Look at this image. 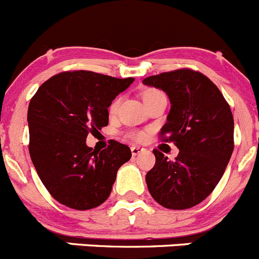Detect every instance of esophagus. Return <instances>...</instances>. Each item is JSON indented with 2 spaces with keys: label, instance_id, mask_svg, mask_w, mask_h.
<instances>
[{
  "label": "esophagus",
  "instance_id": "esophagus-1",
  "mask_svg": "<svg viewBox=\"0 0 259 259\" xmlns=\"http://www.w3.org/2000/svg\"><path fill=\"white\" fill-rule=\"evenodd\" d=\"M130 149H132V154H133V156H138V154H139V153L144 152V148H142V147H139V146H133Z\"/></svg>",
  "mask_w": 259,
  "mask_h": 259
}]
</instances>
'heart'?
<instances>
[{
	"label": "heart",
	"instance_id": "heart-1",
	"mask_svg": "<svg viewBox=\"0 0 259 259\" xmlns=\"http://www.w3.org/2000/svg\"><path fill=\"white\" fill-rule=\"evenodd\" d=\"M154 93H158V91H147V92H144L143 98H146V97H148V96H152V94H154ZM117 105H118V101H115V102L112 103V106H111V110L115 111L116 107H117ZM133 138H135L137 141H142V139L144 138V134H143V133H135V134H133Z\"/></svg>",
	"mask_w": 259,
	"mask_h": 259
}]
</instances>
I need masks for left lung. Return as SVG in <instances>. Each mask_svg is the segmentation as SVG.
Here are the masks:
<instances>
[{"label": "left lung", "mask_w": 259, "mask_h": 259, "mask_svg": "<svg viewBox=\"0 0 259 259\" xmlns=\"http://www.w3.org/2000/svg\"><path fill=\"white\" fill-rule=\"evenodd\" d=\"M143 84L167 94L171 108L161 135L180 151L168 161L154 149L156 165L146 176L149 193L166 208L197 206L219 184L233 154L230 106L207 76L189 69L153 75Z\"/></svg>", "instance_id": "8db88e82"}]
</instances>
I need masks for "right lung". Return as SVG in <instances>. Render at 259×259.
I'll return each instance as SVG.
<instances>
[{"instance_id":"1","label":"right lung","mask_w":259,"mask_h":259,"mask_svg":"<svg viewBox=\"0 0 259 259\" xmlns=\"http://www.w3.org/2000/svg\"><path fill=\"white\" fill-rule=\"evenodd\" d=\"M133 78L93 71L57 74L38 88L28 107L29 153L46 189L72 209H91L111 194L117 170L132 151L111 141L100 153L87 146L89 133L108 125V110Z\"/></svg>"}]
</instances>
